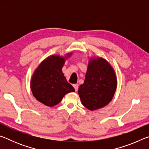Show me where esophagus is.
I'll list each match as a JSON object with an SVG mask.
<instances>
[{
  "label": "esophagus",
  "mask_w": 149,
  "mask_h": 149,
  "mask_svg": "<svg viewBox=\"0 0 149 149\" xmlns=\"http://www.w3.org/2000/svg\"><path fill=\"white\" fill-rule=\"evenodd\" d=\"M73 86H74V89L75 90V91H77V90H78V85L77 84H74V85H73Z\"/></svg>",
  "instance_id": "34e87169"
}]
</instances>
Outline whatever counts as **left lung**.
Segmentation results:
<instances>
[{"mask_svg":"<svg viewBox=\"0 0 149 149\" xmlns=\"http://www.w3.org/2000/svg\"><path fill=\"white\" fill-rule=\"evenodd\" d=\"M114 71L101 58L91 60L84 84L78 93L83 105L90 110L102 108L112 100L116 89Z\"/></svg>","mask_w":149,"mask_h":149,"instance_id":"left-lung-1","label":"left lung"}]
</instances>
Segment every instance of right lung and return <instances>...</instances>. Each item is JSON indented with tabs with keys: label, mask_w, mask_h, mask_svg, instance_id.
Returning <instances> with one entry per match:
<instances>
[{
	"label": "right lung",
	"mask_w": 149,
	"mask_h": 149,
	"mask_svg": "<svg viewBox=\"0 0 149 149\" xmlns=\"http://www.w3.org/2000/svg\"><path fill=\"white\" fill-rule=\"evenodd\" d=\"M64 64V58L48 57L41 63L32 77L33 95L37 100L48 107L58 104L65 94L75 91L62 73Z\"/></svg>",
	"instance_id": "1"
}]
</instances>
